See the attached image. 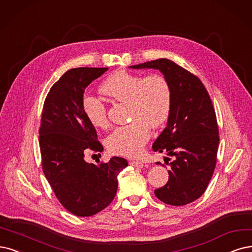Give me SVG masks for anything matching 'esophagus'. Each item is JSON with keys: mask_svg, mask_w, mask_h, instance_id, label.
<instances>
[{"mask_svg": "<svg viewBox=\"0 0 252 252\" xmlns=\"http://www.w3.org/2000/svg\"><path fill=\"white\" fill-rule=\"evenodd\" d=\"M129 165H131L132 167H136V168H143L144 164L140 161H131L129 162Z\"/></svg>", "mask_w": 252, "mask_h": 252, "instance_id": "esophagus-1", "label": "esophagus"}]
</instances>
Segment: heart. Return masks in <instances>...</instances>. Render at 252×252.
I'll return each mask as SVG.
<instances>
[{
  "label": "heart",
  "instance_id": "heart-1",
  "mask_svg": "<svg viewBox=\"0 0 252 252\" xmlns=\"http://www.w3.org/2000/svg\"><path fill=\"white\" fill-rule=\"evenodd\" d=\"M100 90L117 101L128 104L131 124L118 126L106 139L110 153L125 157H137L151 136V128L162 126L171 110V88L161 74L146 77L125 70L115 71L101 84ZM84 115L95 127L108 126L107 110L95 96L85 95L82 100Z\"/></svg>",
  "mask_w": 252,
  "mask_h": 252
}]
</instances>
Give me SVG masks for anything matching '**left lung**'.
Masks as SVG:
<instances>
[{
	"label": "left lung",
	"mask_w": 252,
	"mask_h": 252,
	"mask_svg": "<svg viewBox=\"0 0 252 252\" xmlns=\"http://www.w3.org/2000/svg\"><path fill=\"white\" fill-rule=\"evenodd\" d=\"M129 68L158 69L169 83L170 114L164 131L153 144V151L166 152L174 159L169 163L168 182L155 190V195L170 206H185L204 193L216 166L219 132L209 93L196 76L168 59L148 61Z\"/></svg>",
	"instance_id": "1"
}]
</instances>
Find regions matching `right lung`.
I'll return each mask as SVG.
<instances>
[{"mask_svg":"<svg viewBox=\"0 0 252 252\" xmlns=\"http://www.w3.org/2000/svg\"><path fill=\"white\" fill-rule=\"evenodd\" d=\"M107 67L67 70L52 86L42 109L39 146L42 169L56 197L79 217L95 215L114 199L117 175L127 166L124 158L87 163V150L102 152L94 126L84 115L82 100L89 84Z\"/></svg>","mask_w":252,"mask_h":252,"instance_id":"obj_1","label":"right lung"}]
</instances>
